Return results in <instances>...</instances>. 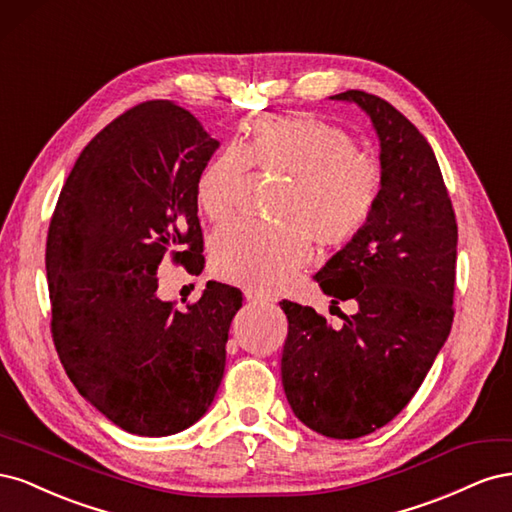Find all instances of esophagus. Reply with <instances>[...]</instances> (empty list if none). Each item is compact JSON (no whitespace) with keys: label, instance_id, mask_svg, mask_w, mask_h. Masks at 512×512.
<instances>
[{"label":"esophagus","instance_id":"34e87169","mask_svg":"<svg viewBox=\"0 0 512 512\" xmlns=\"http://www.w3.org/2000/svg\"><path fill=\"white\" fill-rule=\"evenodd\" d=\"M245 299L252 301V303H269V301H273L271 294L260 292V290H252V288H245Z\"/></svg>","mask_w":512,"mask_h":512}]
</instances>
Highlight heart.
I'll return each instance as SVG.
<instances>
[{"mask_svg":"<svg viewBox=\"0 0 512 512\" xmlns=\"http://www.w3.org/2000/svg\"><path fill=\"white\" fill-rule=\"evenodd\" d=\"M252 164L288 177L277 215L284 224L239 220L211 241L213 271L252 290H275L320 247H342L369 224L380 198V173L356 153L352 136L309 113L260 119L245 145H228L198 179V203L211 220L235 213L250 192Z\"/></svg>","mask_w":512,"mask_h":512,"instance_id":"1","label":"heart"}]
</instances>
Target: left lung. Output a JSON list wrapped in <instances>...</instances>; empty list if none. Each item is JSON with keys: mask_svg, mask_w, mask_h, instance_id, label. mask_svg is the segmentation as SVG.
Wrapping results in <instances>:
<instances>
[{"mask_svg": "<svg viewBox=\"0 0 512 512\" xmlns=\"http://www.w3.org/2000/svg\"><path fill=\"white\" fill-rule=\"evenodd\" d=\"M367 113L380 141V198L369 224L314 280L354 301L333 329L316 309L282 301V384L303 425L335 440L384 427L408 406L453 324L457 220L425 136L386 100L331 96Z\"/></svg>", "mask_w": 512, "mask_h": 512, "instance_id": "1", "label": "left lung"}]
</instances>
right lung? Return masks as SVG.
I'll list each match as a JSON object with an SVG mask.
<instances>
[{
  "mask_svg": "<svg viewBox=\"0 0 512 512\" xmlns=\"http://www.w3.org/2000/svg\"><path fill=\"white\" fill-rule=\"evenodd\" d=\"M220 143L190 111L143 102L91 141L46 237L53 342L68 378L136 436L194 425L218 393L241 290L207 282L177 309L158 297L164 256L200 273L198 179Z\"/></svg>",
  "mask_w": 512,
  "mask_h": 512,
  "instance_id": "obj_1",
  "label": "right lung"
}]
</instances>
